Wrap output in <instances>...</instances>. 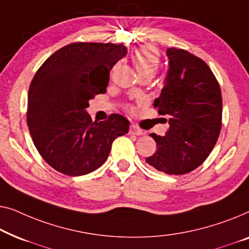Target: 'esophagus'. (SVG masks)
<instances>
[{
    "label": "esophagus",
    "instance_id": "esophagus-1",
    "mask_svg": "<svg viewBox=\"0 0 249 249\" xmlns=\"http://www.w3.org/2000/svg\"><path fill=\"white\" fill-rule=\"evenodd\" d=\"M129 133H131V134H134V135H144L145 134L144 131H142V129L139 128L136 125H131V127H129Z\"/></svg>",
    "mask_w": 249,
    "mask_h": 249
}]
</instances>
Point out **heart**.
<instances>
[{
	"mask_svg": "<svg viewBox=\"0 0 249 249\" xmlns=\"http://www.w3.org/2000/svg\"><path fill=\"white\" fill-rule=\"evenodd\" d=\"M133 61H134L139 75L150 74L153 76L159 69L160 55L153 46L144 45L134 52Z\"/></svg>",
	"mask_w": 249,
	"mask_h": 249,
	"instance_id": "1",
	"label": "heart"
}]
</instances>
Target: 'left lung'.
<instances>
[{"label":"left lung","instance_id":"8db88e82","mask_svg":"<svg viewBox=\"0 0 249 249\" xmlns=\"http://www.w3.org/2000/svg\"><path fill=\"white\" fill-rule=\"evenodd\" d=\"M168 71L153 107L168 115L163 136L151 133L156 153L145 161L168 175L191 173L204 162L218 141L222 120L221 90L205 62L178 48H168Z\"/></svg>","mask_w":249,"mask_h":249}]
</instances>
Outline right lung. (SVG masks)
Here are the masks:
<instances>
[{"label": "right lung", "mask_w": 249, "mask_h": 249, "mask_svg": "<svg viewBox=\"0 0 249 249\" xmlns=\"http://www.w3.org/2000/svg\"><path fill=\"white\" fill-rule=\"evenodd\" d=\"M123 44L74 43L40 66L28 92L27 123L38 152L59 173L82 176L107 160L113 141L128 132L120 114L92 122L89 101L106 92L113 66L125 57Z\"/></svg>", "instance_id": "right-lung-1"}]
</instances>
